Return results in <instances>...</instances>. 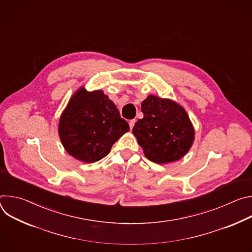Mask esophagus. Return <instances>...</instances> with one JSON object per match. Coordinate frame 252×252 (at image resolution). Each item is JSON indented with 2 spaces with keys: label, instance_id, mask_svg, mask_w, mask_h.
<instances>
[{
  "label": "esophagus",
  "instance_id": "1",
  "mask_svg": "<svg viewBox=\"0 0 252 252\" xmlns=\"http://www.w3.org/2000/svg\"><path fill=\"white\" fill-rule=\"evenodd\" d=\"M134 124H135V120H130V121H129L128 125H129V128H130V130L132 129V127H133V126H134Z\"/></svg>",
  "mask_w": 252,
  "mask_h": 252
}]
</instances>
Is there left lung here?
Instances as JSON below:
<instances>
[{
    "label": "left lung",
    "instance_id": "8db88e82",
    "mask_svg": "<svg viewBox=\"0 0 252 252\" xmlns=\"http://www.w3.org/2000/svg\"><path fill=\"white\" fill-rule=\"evenodd\" d=\"M143 118L132 133L146 158L165 164L184 158L194 141V127L185 110L176 101L150 94L141 102Z\"/></svg>",
    "mask_w": 252,
    "mask_h": 252
}]
</instances>
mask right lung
<instances>
[{
  "label": "right lung",
  "mask_w": 252,
  "mask_h": 252,
  "mask_svg": "<svg viewBox=\"0 0 252 252\" xmlns=\"http://www.w3.org/2000/svg\"><path fill=\"white\" fill-rule=\"evenodd\" d=\"M58 130L69 156L93 163L110 154L114 143L129 130V126L102 91L89 92L81 87L63 111Z\"/></svg>",
  "instance_id": "add662e5"
}]
</instances>
